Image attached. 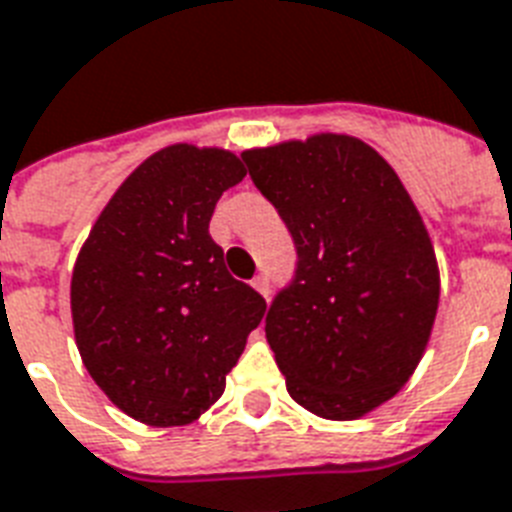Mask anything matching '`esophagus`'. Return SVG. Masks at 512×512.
I'll list each match as a JSON object with an SVG mask.
<instances>
[{
	"mask_svg": "<svg viewBox=\"0 0 512 512\" xmlns=\"http://www.w3.org/2000/svg\"><path fill=\"white\" fill-rule=\"evenodd\" d=\"M253 288L259 290L261 296L269 298V277L267 275H259V277H253Z\"/></svg>",
	"mask_w": 512,
	"mask_h": 512,
	"instance_id": "34e87169",
	"label": "esophagus"
}]
</instances>
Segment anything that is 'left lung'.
I'll return each instance as SVG.
<instances>
[{
  "label": "left lung",
  "mask_w": 512,
  "mask_h": 512,
  "mask_svg": "<svg viewBox=\"0 0 512 512\" xmlns=\"http://www.w3.org/2000/svg\"><path fill=\"white\" fill-rule=\"evenodd\" d=\"M253 185L296 243L267 341L288 394L327 420H357L410 380L439 309V264L402 179L349 134L245 150Z\"/></svg>",
  "instance_id": "left-lung-1"
}]
</instances>
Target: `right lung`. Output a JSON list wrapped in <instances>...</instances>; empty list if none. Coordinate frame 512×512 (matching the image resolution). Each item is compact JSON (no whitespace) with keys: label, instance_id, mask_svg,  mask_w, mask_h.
<instances>
[{"label":"right lung","instance_id":"add662e5","mask_svg":"<svg viewBox=\"0 0 512 512\" xmlns=\"http://www.w3.org/2000/svg\"><path fill=\"white\" fill-rule=\"evenodd\" d=\"M243 177L230 150L163 147L113 192L81 245L71 277L81 362L140 423L198 420L267 312L208 235L216 200Z\"/></svg>","mask_w":512,"mask_h":512}]
</instances>
